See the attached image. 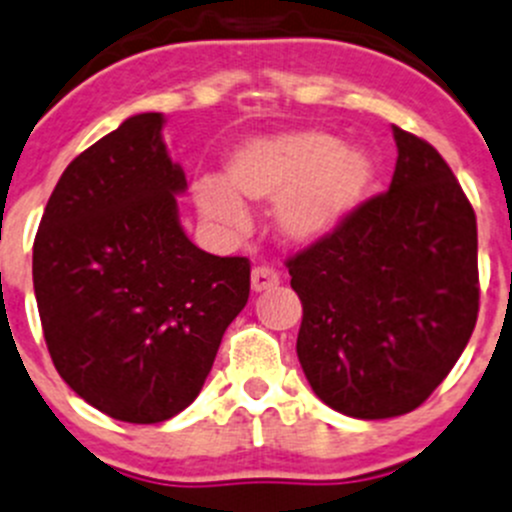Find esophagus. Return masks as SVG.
Listing matches in <instances>:
<instances>
[{"mask_svg":"<svg viewBox=\"0 0 512 512\" xmlns=\"http://www.w3.org/2000/svg\"><path fill=\"white\" fill-rule=\"evenodd\" d=\"M281 276L279 271L271 269V266H253L251 271V289L259 294V291H266V289H274V286H279Z\"/></svg>","mask_w":512,"mask_h":512,"instance_id":"1","label":"esophagus"}]
</instances>
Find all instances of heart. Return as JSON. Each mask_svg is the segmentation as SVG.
<instances>
[{
	"label": "heart",
	"instance_id": "obj_1",
	"mask_svg": "<svg viewBox=\"0 0 512 512\" xmlns=\"http://www.w3.org/2000/svg\"><path fill=\"white\" fill-rule=\"evenodd\" d=\"M374 163L362 148L324 130H291L243 143L226 163V187L198 178L193 198L206 221L228 231L248 223L241 198L279 203V231L294 243L332 236L372 188Z\"/></svg>",
	"mask_w": 512,
	"mask_h": 512
}]
</instances>
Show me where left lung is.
Here are the masks:
<instances>
[{
	"label": "left lung",
	"mask_w": 512,
	"mask_h": 512,
	"mask_svg": "<svg viewBox=\"0 0 512 512\" xmlns=\"http://www.w3.org/2000/svg\"><path fill=\"white\" fill-rule=\"evenodd\" d=\"M392 133L389 191L286 259L304 309L301 369L321 402L359 420L417 410L460 359L480 309L475 211L427 140Z\"/></svg>",
	"instance_id": "left-lung-1"
}]
</instances>
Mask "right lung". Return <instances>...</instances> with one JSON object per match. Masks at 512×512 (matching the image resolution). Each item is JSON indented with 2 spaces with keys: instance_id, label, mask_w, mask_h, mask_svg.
Segmentation results:
<instances>
[{
  "instance_id": "1",
  "label": "right lung",
  "mask_w": 512,
  "mask_h": 512,
  "mask_svg": "<svg viewBox=\"0 0 512 512\" xmlns=\"http://www.w3.org/2000/svg\"><path fill=\"white\" fill-rule=\"evenodd\" d=\"M163 115L143 113L77 155L34 236L32 279L60 377L107 417L155 425L186 410L246 306L251 264L183 233Z\"/></svg>"
}]
</instances>
